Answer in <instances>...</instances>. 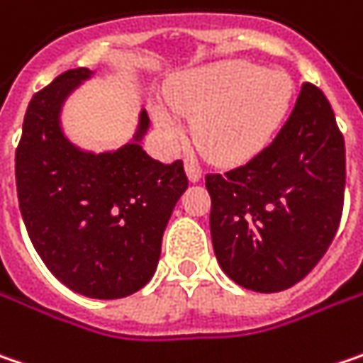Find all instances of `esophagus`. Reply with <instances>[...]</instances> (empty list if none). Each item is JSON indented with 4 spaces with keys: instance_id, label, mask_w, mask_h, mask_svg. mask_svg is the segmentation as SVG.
I'll use <instances>...</instances> for the list:
<instances>
[{
    "instance_id": "34e87169",
    "label": "esophagus",
    "mask_w": 363,
    "mask_h": 363,
    "mask_svg": "<svg viewBox=\"0 0 363 363\" xmlns=\"http://www.w3.org/2000/svg\"><path fill=\"white\" fill-rule=\"evenodd\" d=\"M186 173H188V179H190L191 184H196V182L202 179V169L194 161H186Z\"/></svg>"
}]
</instances>
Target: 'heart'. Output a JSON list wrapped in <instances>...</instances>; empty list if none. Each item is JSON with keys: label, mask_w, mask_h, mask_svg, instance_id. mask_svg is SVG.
I'll list each match as a JSON object with an SVG mask.
<instances>
[{"label": "heart", "mask_w": 363, "mask_h": 363, "mask_svg": "<svg viewBox=\"0 0 363 363\" xmlns=\"http://www.w3.org/2000/svg\"><path fill=\"white\" fill-rule=\"evenodd\" d=\"M294 83L284 71H265L245 61L206 65L175 77L165 104H155L157 128L172 143L182 140L177 114L194 116L202 151L223 163H241L269 145L290 112Z\"/></svg>", "instance_id": "b5f03b06"}]
</instances>
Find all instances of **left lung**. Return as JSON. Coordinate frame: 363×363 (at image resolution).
Masks as SVG:
<instances>
[{
  "instance_id": "left-lung-1",
  "label": "left lung",
  "mask_w": 363,
  "mask_h": 363,
  "mask_svg": "<svg viewBox=\"0 0 363 363\" xmlns=\"http://www.w3.org/2000/svg\"><path fill=\"white\" fill-rule=\"evenodd\" d=\"M210 235L230 280L253 292L300 281L335 237L345 143L325 94L304 83L278 136L249 163L208 173Z\"/></svg>"
}]
</instances>
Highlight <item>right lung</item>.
Instances as JSON below:
<instances>
[{"mask_svg": "<svg viewBox=\"0 0 363 363\" xmlns=\"http://www.w3.org/2000/svg\"><path fill=\"white\" fill-rule=\"evenodd\" d=\"M91 75L85 67L65 71L32 96L16 149V188L28 237L50 274L87 298H124L153 278L188 177L182 161L165 165L143 151L147 110L133 140L116 151H83L65 136V100Z\"/></svg>", "mask_w": 363, "mask_h": 363, "instance_id": "1", "label": "right lung"}]
</instances>
